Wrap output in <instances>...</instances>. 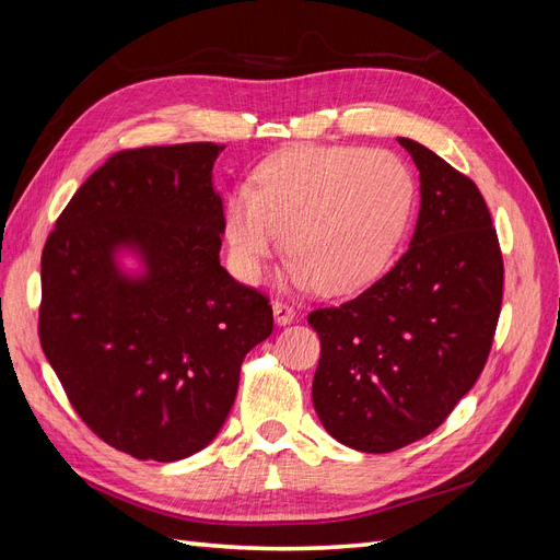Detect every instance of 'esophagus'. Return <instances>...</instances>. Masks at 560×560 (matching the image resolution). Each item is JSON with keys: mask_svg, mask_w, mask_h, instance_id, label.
I'll list each match as a JSON object with an SVG mask.
<instances>
[{"mask_svg": "<svg viewBox=\"0 0 560 560\" xmlns=\"http://www.w3.org/2000/svg\"><path fill=\"white\" fill-rule=\"evenodd\" d=\"M273 317L280 327L290 325V322L296 317V311L290 306V303L284 301H273Z\"/></svg>", "mask_w": 560, "mask_h": 560, "instance_id": "1", "label": "esophagus"}]
</instances>
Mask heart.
<instances>
[{
    "mask_svg": "<svg viewBox=\"0 0 560 560\" xmlns=\"http://www.w3.org/2000/svg\"><path fill=\"white\" fill-rule=\"evenodd\" d=\"M413 202L409 167L383 149L292 147L257 167V189L226 202L224 231L235 273L259 280L284 233L294 254L287 280L346 294L383 268Z\"/></svg>",
    "mask_w": 560,
    "mask_h": 560,
    "instance_id": "heart-1",
    "label": "heart"
}]
</instances>
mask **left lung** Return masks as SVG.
I'll return each mask as SVG.
<instances>
[{
    "instance_id": "8db88e82",
    "label": "left lung",
    "mask_w": 560,
    "mask_h": 560,
    "mask_svg": "<svg viewBox=\"0 0 560 560\" xmlns=\"http://www.w3.org/2000/svg\"><path fill=\"white\" fill-rule=\"evenodd\" d=\"M420 173L409 249L336 308H317L313 404L354 451L389 453L434 432L477 383L502 306L504 266L486 200L434 151L397 138Z\"/></svg>"
}]
</instances>
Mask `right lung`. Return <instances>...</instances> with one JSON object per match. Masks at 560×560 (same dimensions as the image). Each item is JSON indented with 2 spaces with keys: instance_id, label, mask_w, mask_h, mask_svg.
I'll return each instance as SVG.
<instances>
[{
  "instance_id": "1",
  "label": "right lung",
  "mask_w": 560,
  "mask_h": 560,
  "mask_svg": "<svg viewBox=\"0 0 560 560\" xmlns=\"http://www.w3.org/2000/svg\"><path fill=\"white\" fill-rule=\"evenodd\" d=\"M224 147L118 151L79 186L42 254L39 341L74 411L138 460L206 448L273 308L219 264ZM135 253L140 275L117 254Z\"/></svg>"
}]
</instances>
